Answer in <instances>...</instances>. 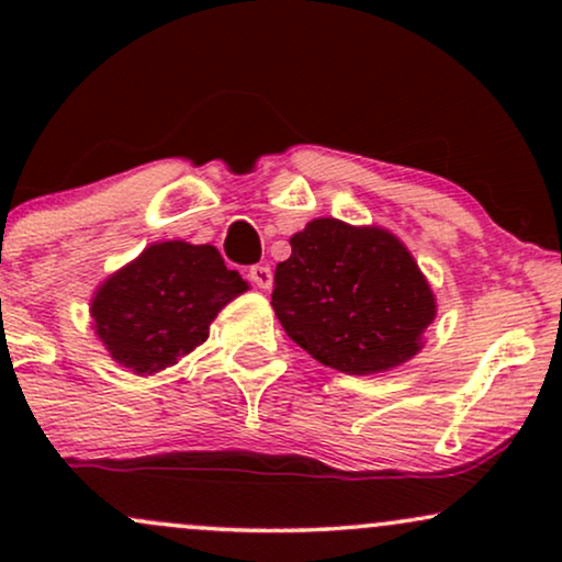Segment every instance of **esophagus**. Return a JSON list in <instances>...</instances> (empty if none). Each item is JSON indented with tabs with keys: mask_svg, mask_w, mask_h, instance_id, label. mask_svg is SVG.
Segmentation results:
<instances>
[{
	"mask_svg": "<svg viewBox=\"0 0 562 562\" xmlns=\"http://www.w3.org/2000/svg\"><path fill=\"white\" fill-rule=\"evenodd\" d=\"M248 277L256 288H261V290L272 288V269H269L267 263H256V267H250Z\"/></svg>",
	"mask_w": 562,
	"mask_h": 562,
	"instance_id": "1",
	"label": "esophagus"
}]
</instances>
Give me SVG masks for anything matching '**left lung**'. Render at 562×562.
I'll use <instances>...</instances> for the list:
<instances>
[{"mask_svg": "<svg viewBox=\"0 0 562 562\" xmlns=\"http://www.w3.org/2000/svg\"><path fill=\"white\" fill-rule=\"evenodd\" d=\"M277 263L272 306L303 351L346 375L409 362L436 317V299L396 235L314 218Z\"/></svg>", "mask_w": 562, "mask_h": 562, "instance_id": "8db88e82", "label": "left lung"}]
</instances>
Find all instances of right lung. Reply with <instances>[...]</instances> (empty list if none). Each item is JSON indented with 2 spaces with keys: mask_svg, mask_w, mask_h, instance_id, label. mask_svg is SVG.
Masks as SVG:
<instances>
[{
  "mask_svg": "<svg viewBox=\"0 0 562 562\" xmlns=\"http://www.w3.org/2000/svg\"><path fill=\"white\" fill-rule=\"evenodd\" d=\"M248 282L214 245L156 243L108 277L92 299L94 333L134 375H153L205 344L211 322Z\"/></svg>",
  "mask_w": 562,
  "mask_h": 562,
  "instance_id": "obj_1",
  "label": "right lung"
}]
</instances>
